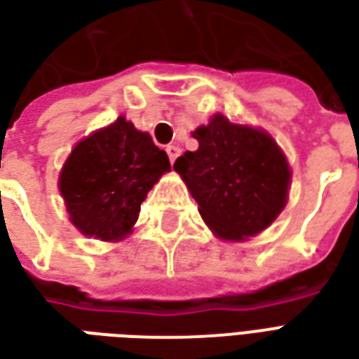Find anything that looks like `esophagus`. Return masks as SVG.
Returning a JSON list of instances; mask_svg holds the SVG:
<instances>
[{"instance_id":"esophagus-1","label":"esophagus","mask_w":359,"mask_h":359,"mask_svg":"<svg viewBox=\"0 0 359 359\" xmlns=\"http://www.w3.org/2000/svg\"><path fill=\"white\" fill-rule=\"evenodd\" d=\"M165 151H167V156H169V161H171V163H175V159L180 156V148L179 146H175V144L167 146V149H165Z\"/></svg>"}]
</instances>
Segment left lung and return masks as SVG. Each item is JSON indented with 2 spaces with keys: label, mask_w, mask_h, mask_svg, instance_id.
Listing matches in <instances>:
<instances>
[{
  "label": "left lung",
  "mask_w": 359,
  "mask_h": 359,
  "mask_svg": "<svg viewBox=\"0 0 359 359\" xmlns=\"http://www.w3.org/2000/svg\"><path fill=\"white\" fill-rule=\"evenodd\" d=\"M192 136L200 146L184 151L172 169L215 236L236 242L267 229L285 210L290 187V167L277 142L221 113Z\"/></svg>",
  "instance_id": "1"
}]
</instances>
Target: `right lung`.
Instances as JSON below:
<instances>
[{"label": "right lung", "mask_w": 359, "mask_h": 359, "mask_svg": "<svg viewBox=\"0 0 359 359\" xmlns=\"http://www.w3.org/2000/svg\"><path fill=\"white\" fill-rule=\"evenodd\" d=\"M169 169V157L151 136L121 115L74 146L59 175V192L84 236L117 242L130 234L140 203Z\"/></svg>", "instance_id": "1"}]
</instances>
